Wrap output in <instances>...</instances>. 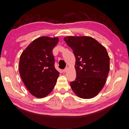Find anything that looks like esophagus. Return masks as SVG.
I'll return each instance as SVG.
<instances>
[{
	"label": "esophagus",
	"mask_w": 129,
	"mask_h": 129,
	"mask_svg": "<svg viewBox=\"0 0 129 129\" xmlns=\"http://www.w3.org/2000/svg\"><path fill=\"white\" fill-rule=\"evenodd\" d=\"M68 67H66V68H65L64 69H63V70H62V72H64V73H65V72H66L67 71V70H68Z\"/></svg>",
	"instance_id": "obj_1"
}]
</instances>
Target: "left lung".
<instances>
[{
  "label": "left lung",
  "instance_id": "obj_1",
  "mask_svg": "<svg viewBox=\"0 0 129 129\" xmlns=\"http://www.w3.org/2000/svg\"><path fill=\"white\" fill-rule=\"evenodd\" d=\"M64 41L75 57L77 77L70 83L78 97L92 98L102 90L110 71V57L106 48L89 36H68Z\"/></svg>",
  "mask_w": 129,
  "mask_h": 129
}]
</instances>
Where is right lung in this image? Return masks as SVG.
I'll return each instance as SVG.
<instances>
[{
	"label": "right lung",
	"instance_id": "right-lung-1",
	"mask_svg": "<svg viewBox=\"0 0 129 129\" xmlns=\"http://www.w3.org/2000/svg\"><path fill=\"white\" fill-rule=\"evenodd\" d=\"M59 41L57 37L42 36L33 41L20 57L19 71L30 93L42 98L51 92L59 72L55 68L52 50Z\"/></svg>",
	"mask_w": 129,
	"mask_h": 129
}]
</instances>
